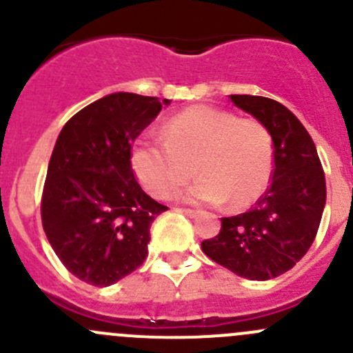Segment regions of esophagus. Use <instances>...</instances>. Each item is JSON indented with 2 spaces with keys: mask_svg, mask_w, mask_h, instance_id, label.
I'll use <instances>...</instances> for the list:
<instances>
[{
  "mask_svg": "<svg viewBox=\"0 0 353 353\" xmlns=\"http://www.w3.org/2000/svg\"><path fill=\"white\" fill-rule=\"evenodd\" d=\"M179 212H183L184 215H188V216H196L198 213H199V210H193V208H181Z\"/></svg>",
  "mask_w": 353,
  "mask_h": 353,
  "instance_id": "1",
  "label": "esophagus"
}]
</instances>
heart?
<instances>
[{
    "instance_id": "obj_1",
    "label": "heart",
    "mask_w": 353,
    "mask_h": 353,
    "mask_svg": "<svg viewBox=\"0 0 353 353\" xmlns=\"http://www.w3.org/2000/svg\"><path fill=\"white\" fill-rule=\"evenodd\" d=\"M160 134L145 133L131 148V167L152 196H172L193 176V167L199 177L183 193L188 201L229 199L232 208H244L265 193L273 143L259 121L193 105L170 117Z\"/></svg>"
}]
</instances>
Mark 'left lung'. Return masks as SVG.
I'll return each instance as SVG.
<instances>
[{
  "label": "left lung",
  "mask_w": 353,
  "mask_h": 353,
  "mask_svg": "<svg viewBox=\"0 0 353 353\" xmlns=\"http://www.w3.org/2000/svg\"><path fill=\"white\" fill-rule=\"evenodd\" d=\"M273 140L270 186L254 206L223 216L220 232L201 243L210 259L249 280L288 272L314 243L326 203V181L316 145L285 105L261 95H230Z\"/></svg>",
  "instance_id": "left-lung-1"
}]
</instances>
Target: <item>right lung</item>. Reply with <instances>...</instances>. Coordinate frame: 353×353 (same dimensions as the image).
Segmentation results:
<instances>
[{"mask_svg":"<svg viewBox=\"0 0 353 353\" xmlns=\"http://www.w3.org/2000/svg\"><path fill=\"white\" fill-rule=\"evenodd\" d=\"M167 104L117 92L78 110L59 133L42 190V227L68 272L88 285H112L147 258L152 222L167 206L138 184L131 148Z\"/></svg>","mask_w":353,"mask_h":353,"instance_id":"right-lung-1","label":"right lung"}]
</instances>
